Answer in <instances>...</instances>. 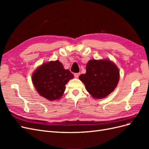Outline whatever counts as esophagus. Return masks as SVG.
Here are the masks:
<instances>
[{"label": "esophagus", "instance_id": "obj_1", "mask_svg": "<svg viewBox=\"0 0 149 149\" xmlns=\"http://www.w3.org/2000/svg\"><path fill=\"white\" fill-rule=\"evenodd\" d=\"M74 77L76 78H78V77H79V73H74Z\"/></svg>", "mask_w": 149, "mask_h": 149}]
</instances>
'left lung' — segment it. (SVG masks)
<instances>
[{
	"label": "left lung",
	"instance_id": "left-lung-1",
	"mask_svg": "<svg viewBox=\"0 0 149 149\" xmlns=\"http://www.w3.org/2000/svg\"><path fill=\"white\" fill-rule=\"evenodd\" d=\"M86 70V73L81 74L79 78L93 98L107 97L118 84L120 78L119 69L109 59L89 60Z\"/></svg>",
	"mask_w": 149,
	"mask_h": 149
}]
</instances>
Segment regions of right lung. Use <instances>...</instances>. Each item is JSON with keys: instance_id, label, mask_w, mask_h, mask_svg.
<instances>
[{"instance_id": "1", "label": "right lung", "mask_w": 149, "mask_h": 149, "mask_svg": "<svg viewBox=\"0 0 149 149\" xmlns=\"http://www.w3.org/2000/svg\"><path fill=\"white\" fill-rule=\"evenodd\" d=\"M74 76L58 60L46 62L33 73L32 82L38 94L49 101L60 100L65 85Z\"/></svg>"}]
</instances>
